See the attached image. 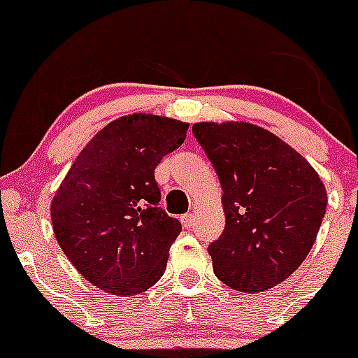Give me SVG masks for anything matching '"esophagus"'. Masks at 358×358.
<instances>
[{
    "label": "esophagus",
    "mask_w": 358,
    "mask_h": 358,
    "mask_svg": "<svg viewBox=\"0 0 358 358\" xmlns=\"http://www.w3.org/2000/svg\"><path fill=\"white\" fill-rule=\"evenodd\" d=\"M194 221H195L194 213H185V215H181V222L185 228H190V226L194 224Z\"/></svg>",
    "instance_id": "obj_1"
}]
</instances>
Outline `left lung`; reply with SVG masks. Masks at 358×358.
<instances>
[{
	"label": "left lung",
	"instance_id": "1",
	"mask_svg": "<svg viewBox=\"0 0 358 358\" xmlns=\"http://www.w3.org/2000/svg\"><path fill=\"white\" fill-rule=\"evenodd\" d=\"M222 186L224 231L208 246L219 280L244 293L288 279L315 243L328 195L306 159L244 121L192 127Z\"/></svg>",
	"mask_w": 358,
	"mask_h": 358
}]
</instances>
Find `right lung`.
<instances>
[{
    "label": "right lung",
    "instance_id": "obj_1",
    "mask_svg": "<svg viewBox=\"0 0 358 358\" xmlns=\"http://www.w3.org/2000/svg\"><path fill=\"white\" fill-rule=\"evenodd\" d=\"M186 130L188 123L163 115H123L92 137L57 188L54 235L97 288L130 297L163 277L181 222L157 206L154 170Z\"/></svg>",
    "mask_w": 358,
    "mask_h": 358
}]
</instances>
